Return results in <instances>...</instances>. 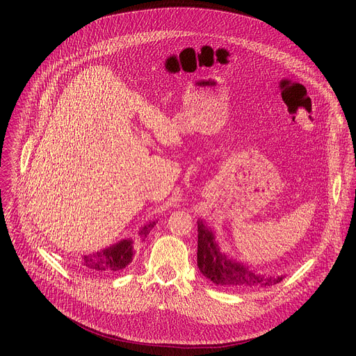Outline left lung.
I'll return each instance as SVG.
<instances>
[{
    "instance_id": "obj_1",
    "label": "left lung",
    "mask_w": 356,
    "mask_h": 356,
    "mask_svg": "<svg viewBox=\"0 0 356 356\" xmlns=\"http://www.w3.org/2000/svg\"><path fill=\"white\" fill-rule=\"evenodd\" d=\"M197 267L209 282L223 289L251 290L270 287L284 278V275L257 273L220 252L215 234L204 225L203 220H197Z\"/></svg>"
}]
</instances>
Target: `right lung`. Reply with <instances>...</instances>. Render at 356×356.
Returning a JSON list of instances; mask_svg holds the SVG:
<instances>
[{
	"label": "right lung",
	"instance_id": "obj_1",
	"mask_svg": "<svg viewBox=\"0 0 356 356\" xmlns=\"http://www.w3.org/2000/svg\"><path fill=\"white\" fill-rule=\"evenodd\" d=\"M156 225V222H148L141 227L138 235L141 239L147 238ZM134 242L133 239H122L118 244L111 245L99 252L83 255L81 266L90 271H101V273H117L128 267L134 257Z\"/></svg>",
	"mask_w": 356,
	"mask_h": 356
}]
</instances>
